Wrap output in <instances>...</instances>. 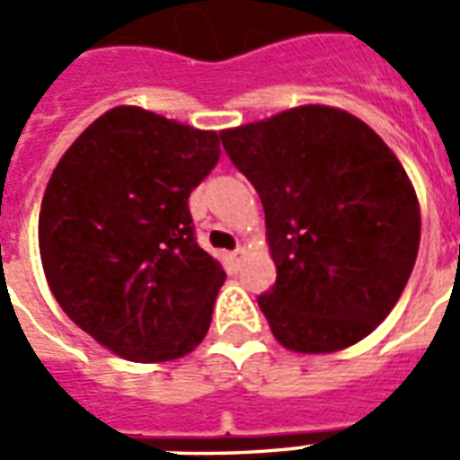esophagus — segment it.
I'll use <instances>...</instances> for the list:
<instances>
[{
  "mask_svg": "<svg viewBox=\"0 0 460 460\" xmlns=\"http://www.w3.org/2000/svg\"><path fill=\"white\" fill-rule=\"evenodd\" d=\"M241 256H243V246H239V249L231 251V261H239Z\"/></svg>",
  "mask_w": 460,
  "mask_h": 460,
  "instance_id": "1",
  "label": "esophagus"
}]
</instances>
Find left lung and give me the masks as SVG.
<instances>
[{
  "label": "left lung",
  "instance_id": "8db88e82",
  "mask_svg": "<svg viewBox=\"0 0 460 460\" xmlns=\"http://www.w3.org/2000/svg\"><path fill=\"white\" fill-rule=\"evenodd\" d=\"M259 191L276 283L259 296L293 352H335L389 315L414 269L421 217L385 140L355 115L303 105L219 132Z\"/></svg>",
  "mask_w": 460,
  "mask_h": 460
}]
</instances>
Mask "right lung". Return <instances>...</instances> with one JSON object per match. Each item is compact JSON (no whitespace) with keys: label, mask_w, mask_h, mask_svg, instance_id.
I'll return each mask as SVG.
<instances>
[{"label":"right lung","mask_w":460,"mask_h":460,"mask_svg":"<svg viewBox=\"0 0 460 460\" xmlns=\"http://www.w3.org/2000/svg\"><path fill=\"white\" fill-rule=\"evenodd\" d=\"M219 155L217 132L120 105L56 164L39 214L46 280L115 355L167 362L207 335L226 273L197 243L190 194Z\"/></svg>","instance_id":"add662e5"}]
</instances>
